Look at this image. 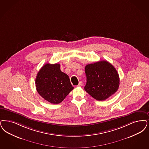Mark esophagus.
Here are the masks:
<instances>
[{
    "mask_svg": "<svg viewBox=\"0 0 149 149\" xmlns=\"http://www.w3.org/2000/svg\"><path fill=\"white\" fill-rule=\"evenodd\" d=\"M83 85V83H82V81H79V84H78V85H77V86H81Z\"/></svg>",
    "mask_w": 149,
    "mask_h": 149,
    "instance_id": "34e87169",
    "label": "esophagus"
}]
</instances>
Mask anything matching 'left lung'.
<instances>
[{
	"instance_id": "obj_1",
	"label": "left lung",
	"mask_w": 149,
	"mask_h": 149,
	"mask_svg": "<svg viewBox=\"0 0 149 149\" xmlns=\"http://www.w3.org/2000/svg\"><path fill=\"white\" fill-rule=\"evenodd\" d=\"M86 84L85 90L93 98L103 101L113 95L119 89L120 79L112 64L103 60L86 65Z\"/></svg>"
}]
</instances>
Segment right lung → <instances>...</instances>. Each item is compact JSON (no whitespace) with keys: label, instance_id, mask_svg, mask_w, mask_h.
<instances>
[{"label":"right lung","instance_id":"1","mask_svg":"<svg viewBox=\"0 0 149 149\" xmlns=\"http://www.w3.org/2000/svg\"><path fill=\"white\" fill-rule=\"evenodd\" d=\"M36 89L45 100L59 104L74 89L69 76L60 70L59 64H46L38 72Z\"/></svg>","mask_w":149,"mask_h":149}]
</instances>
